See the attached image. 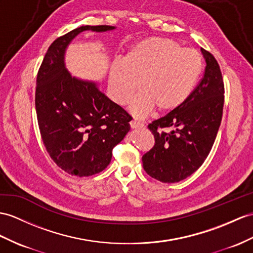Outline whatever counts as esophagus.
<instances>
[{
  "instance_id": "34e87169",
  "label": "esophagus",
  "mask_w": 253,
  "mask_h": 253,
  "mask_svg": "<svg viewBox=\"0 0 253 253\" xmlns=\"http://www.w3.org/2000/svg\"><path fill=\"white\" fill-rule=\"evenodd\" d=\"M130 126H131L132 128H138V127L144 126L143 123H140V122L137 121V120H131V121H130Z\"/></svg>"
}]
</instances>
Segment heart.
Wrapping results in <instances>:
<instances>
[{
  "label": "heart",
  "mask_w": 253,
  "mask_h": 253,
  "mask_svg": "<svg viewBox=\"0 0 253 253\" xmlns=\"http://www.w3.org/2000/svg\"><path fill=\"white\" fill-rule=\"evenodd\" d=\"M203 71V58L193 49L163 38H148L136 42L122 61L109 72V90L114 101L126 105L137 90L128 110L144 117L157 106L169 112L188 100Z\"/></svg>",
  "instance_id": "heart-1"
}]
</instances>
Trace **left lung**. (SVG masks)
<instances>
[{"instance_id":"8db88e82","label":"left lung","mask_w":253,"mask_h":253,"mask_svg":"<svg viewBox=\"0 0 253 253\" xmlns=\"http://www.w3.org/2000/svg\"><path fill=\"white\" fill-rule=\"evenodd\" d=\"M201 51L206 67L198 87L181 106L148 126L156 144L141 160L146 173L159 181L173 183L192 175L217 136L224 103L222 74L213 55L203 48Z\"/></svg>"}]
</instances>
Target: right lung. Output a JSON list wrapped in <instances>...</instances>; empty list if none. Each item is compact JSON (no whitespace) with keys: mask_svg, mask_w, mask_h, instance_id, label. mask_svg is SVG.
I'll list each match as a JSON object with an SVG mask.
<instances>
[{"mask_svg":"<svg viewBox=\"0 0 253 253\" xmlns=\"http://www.w3.org/2000/svg\"><path fill=\"white\" fill-rule=\"evenodd\" d=\"M110 26H82L55 40L36 79L35 107L49 156L67 174L87 177L110 163L113 148L130 131L131 117L98 89V83L72 76L65 64L69 45L84 31L103 33Z\"/></svg>","mask_w":253,"mask_h":253,"instance_id":"right-lung-1","label":"right lung"}]
</instances>
